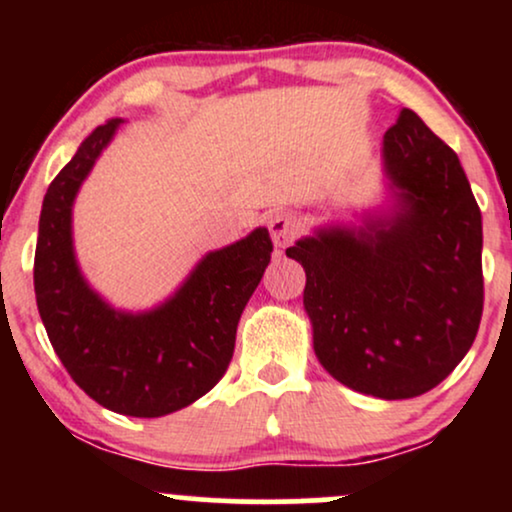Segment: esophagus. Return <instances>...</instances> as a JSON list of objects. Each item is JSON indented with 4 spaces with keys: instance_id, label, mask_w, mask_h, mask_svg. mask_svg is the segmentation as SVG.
<instances>
[{
    "instance_id": "esophagus-1",
    "label": "esophagus",
    "mask_w": 512,
    "mask_h": 512,
    "mask_svg": "<svg viewBox=\"0 0 512 512\" xmlns=\"http://www.w3.org/2000/svg\"><path fill=\"white\" fill-rule=\"evenodd\" d=\"M267 226H269V236H272L276 248H286V245H291V240L296 238L298 233V221L296 216L291 214H274Z\"/></svg>"
}]
</instances>
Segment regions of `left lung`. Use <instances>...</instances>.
Segmentation results:
<instances>
[{
	"mask_svg": "<svg viewBox=\"0 0 512 512\" xmlns=\"http://www.w3.org/2000/svg\"><path fill=\"white\" fill-rule=\"evenodd\" d=\"M387 204L286 250L305 269L313 349L334 380L380 399L433 390L477 337L481 211L460 158L404 108L383 137Z\"/></svg>",
	"mask_w": 512,
	"mask_h": 512,
	"instance_id": "8db88e82",
	"label": "left lung"
}]
</instances>
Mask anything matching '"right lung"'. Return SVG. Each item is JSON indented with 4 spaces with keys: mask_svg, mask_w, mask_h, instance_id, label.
I'll list each match as a JSON object with an SVG mask.
<instances>
[{
    "mask_svg": "<svg viewBox=\"0 0 512 512\" xmlns=\"http://www.w3.org/2000/svg\"><path fill=\"white\" fill-rule=\"evenodd\" d=\"M113 117L81 142L43 199L33 284L52 349L88 397L139 419L173 414L207 395L226 373L238 320L272 260L267 228H255L195 264L173 296L149 310L113 308L81 274L72 209L105 146Z\"/></svg>",
    "mask_w": 512,
    "mask_h": 512,
    "instance_id": "add662e5",
    "label": "right lung"
}]
</instances>
